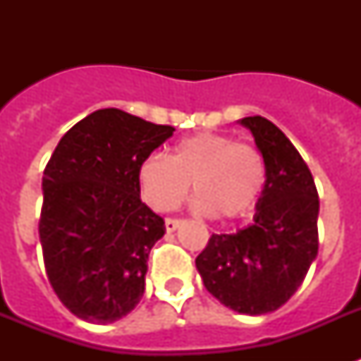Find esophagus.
<instances>
[{"label": "esophagus", "instance_id": "34e87169", "mask_svg": "<svg viewBox=\"0 0 361 361\" xmlns=\"http://www.w3.org/2000/svg\"><path fill=\"white\" fill-rule=\"evenodd\" d=\"M180 225H181V219H172V217H169V219L164 221V226H166V231L169 232H174Z\"/></svg>", "mask_w": 361, "mask_h": 361}]
</instances>
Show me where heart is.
Here are the masks:
<instances>
[{"mask_svg": "<svg viewBox=\"0 0 361 361\" xmlns=\"http://www.w3.org/2000/svg\"><path fill=\"white\" fill-rule=\"evenodd\" d=\"M191 183L200 212L241 219L262 197L266 163L251 142L202 130L176 142L169 157L149 155L138 169L142 198L157 212L178 208Z\"/></svg>", "mask_w": 361, "mask_h": 361, "instance_id": "1", "label": "heart"}]
</instances>
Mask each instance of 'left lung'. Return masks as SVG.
<instances>
[{
    "mask_svg": "<svg viewBox=\"0 0 361 361\" xmlns=\"http://www.w3.org/2000/svg\"><path fill=\"white\" fill-rule=\"evenodd\" d=\"M266 163V185L255 223L214 234L197 257L204 286L241 314L285 305L319 252V192L311 170L285 133L262 116L240 120Z\"/></svg>",
    "mask_w": 361,
    "mask_h": 361,
    "instance_id": "1",
    "label": "left lung"
}]
</instances>
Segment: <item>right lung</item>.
I'll use <instances>...</instances> for the list:
<instances>
[{
    "label": "right lung",
    "mask_w": 361,
    "mask_h": 361,
    "mask_svg": "<svg viewBox=\"0 0 361 361\" xmlns=\"http://www.w3.org/2000/svg\"><path fill=\"white\" fill-rule=\"evenodd\" d=\"M174 130L103 109L54 149L42 176L39 238L48 281L78 319L110 324L140 302L147 257L166 228L140 200L138 169Z\"/></svg>",
    "instance_id": "obj_1"
}]
</instances>
